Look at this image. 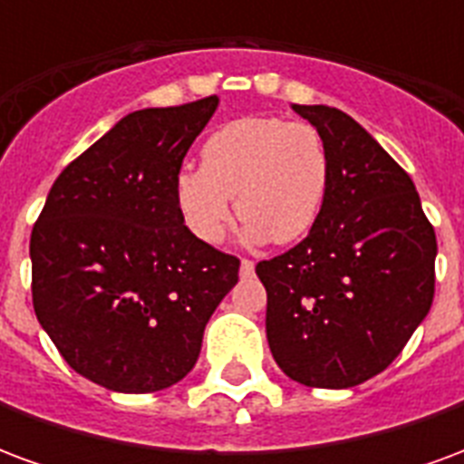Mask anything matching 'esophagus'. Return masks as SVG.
Instances as JSON below:
<instances>
[{"mask_svg":"<svg viewBox=\"0 0 464 464\" xmlns=\"http://www.w3.org/2000/svg\"><path fill=\"white\" fill-rule=\"evenodd\" d=\"M253 273H256V266H253V261L243 258V261H241V278H251Z\"/></svg>","mask_w":464,"mask_h":464,"instance_id":"obj_1","label":"esophagus"}]
</instances>
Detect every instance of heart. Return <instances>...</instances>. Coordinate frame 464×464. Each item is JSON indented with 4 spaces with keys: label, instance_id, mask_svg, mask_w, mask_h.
Instances as JSON below:
<instances>
[{
    "label": "heart",
    "instance_id": "heart-1",
    "mask_svg": "<svg viewBox=\"0 0 464 464\" xmlns=\"http://www.w3.org/2000/svg\"><path fill=\"white\" fill-rule=\"evenodd\" d=\"M333 161L323 133L305 121L246 116L213 131L201 169H183L173 193L201 241L218 243L231 201L248 243H295L313 231L331 191Z\"/></svg>",
    "mask_w": 464,
    "mask_h": 464
}]
</instances>
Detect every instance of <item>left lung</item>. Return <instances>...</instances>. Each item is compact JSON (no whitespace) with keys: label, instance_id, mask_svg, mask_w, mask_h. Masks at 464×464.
Wrapping results in <instances>:
<instances>
[{"label":"left lung","instance_id":"left-lung-1","mask_svg":"<svg viewBox=\"0 0 464 464\" xmlns=\"http://www.w3.org/2000/svg\"><path fill=\"white\" fill-rule=\"evenodd\" d=\"M331 149L328 201L291 251L256 266L278 368L308 388L378 375L425 321L435 295V228L415 183L355 119L293 104Z\"/></svg>","mask_w":464,"mask_h":464}]
</instances>
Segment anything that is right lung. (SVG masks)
Masks as SVG:
<instances>
[{"instance_id":"1","label":"right lung","mask_w":464,"mask_h":464,"mask_svg":"<svg viewBox=\"0 0 464 464\" xmlns=\"http://www.w3.org/2000/svg\"><path fill=\"white\" fill-rule=\"evenodd\" d=\"M218 99L141 109L59 173L29 241L36 321L72 368L116 392L186 378L236 256L183 226L173 183Z\"/></svg>"}]
</instances>
